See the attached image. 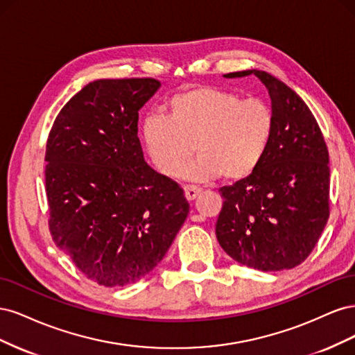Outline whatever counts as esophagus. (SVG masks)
I'll use <instances>...</instances> for the list:
<instances>
[{"instance_id":"obj_1","label":"esophagus","mask_w":355,"mask_h":355,"mask_svg":"<svg viewBox=\"0 0 355 355\" xmlns=\"http://www.w3.org/2000/svg\"><path fill=\"white\" fill-rule=\"evenodd\" d=\"M184 191H185L187 200L191 201V200H194V198L200 194L201 189H200L198 187H194V185H185V187H184Z\"/></svg>"}]
</instances>
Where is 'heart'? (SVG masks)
<instances>
[{"mask_svg": "<svg viewBox=\"0 0 355 355\" xmlns=\"http://www.w3.org/2000/svg\"><path fill=\"white\" fill-rule=\"evenodd\" d=\"M274 133L275 115L266 101L207 85L175 94L166 118L149 115L141 124L144 149L161 175L173 176L192 151L197 154L179 173L191 180L249 178L262 164Z\"/></svg>", "mask_w": 355, "mask_h": 355, "instance_id": "obj_1", "label": "heart"}]
</instances>
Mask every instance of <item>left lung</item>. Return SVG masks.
<instances>
[{"mask_svg":"<svg viewBox=\"0 0 355 355\" xmlns=\"http://www.w3.org/2000/svg\"><path fill=\"white\" fill-rule=\"evenodd\" d=\"M256 75L275 115V133L253 175L219 189L223 206L216 237L234 261L259 271H283L313 252L329 219V153L313 112L300 96L259 69Z\"/></svg>","mask_w":355,"mask_h":355,"instance_id":"obj_1","label":"left lung"}]
</instances>
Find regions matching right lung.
I'll use <instances>...</instances> for the list:
<instances>
[{"label":"right lung","mask_w":355,"mask_h":355,"mask_svg":"<svg viewBox=\"0 0 355 355\" xmlns=\"http://www.w3.org/2000/svg\"><path fill=\"white\" fill-rule=\"evenodd\" d=\"M154 78L96 80L63 106L47 139L53 241L94 283H136L163 261L189 204L176 182L146 164L139 110Z\"/></svg>","instance_id":"1"}]
</instances>
